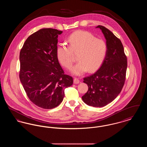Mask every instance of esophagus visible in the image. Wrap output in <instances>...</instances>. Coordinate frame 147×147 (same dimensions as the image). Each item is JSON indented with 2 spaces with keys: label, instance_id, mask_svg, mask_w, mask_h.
I'll use <instances>...</instances> for the list:
<instances>
[{
  "label": "esophagus",
  "instance_id": "1",
  "mask_svg": "<svg viewBox=\"0 0 147 147\" xmlns=\"http://www.w3.org/2000/svg\"><path fill=\"white\" fill-rule=\"evenodd\" d=\"M79 79H78L77 78H74V84H78V83H79Z\"/></svg>",
  "mask_w": 147,
  "mask_h": 147
}]
</instances>
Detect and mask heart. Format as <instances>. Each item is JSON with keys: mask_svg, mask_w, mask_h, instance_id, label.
Instances as JSON below:
<instances>
[{"mask_svg": "<svg viewBox=\"0 0 147 147\" xmlns=\"http://www.w3.org/2000/svg\"><path fill=\"white\" fill-rule=\"evenodd\" d=\"M68 46L59 45L56 49V56L59 63L70 69L77 55L78 62L73 68L72 73L80 75L86 70L92 72L98 69L105 61L108 51L106 42L97 38L86 31H77L69 36Z\"/></svg>", "mask_w": 147, "mask_h": 147, "instance_id": "obj_1", "label": "heart"}]
</instances>
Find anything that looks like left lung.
<instances>
[{
    "instance_id": "1",
    "label": "left lung",
    "mask_w": 147,
    "mask_h": 147,
    "mask_svg": "<svg viewBox=\"0 0 147 147\" xmlns=\"http://www.w3.org/2000/svg\"><path fill=\"white\" fill-rule=\"evenodd\" d=\"M97 28L105 36L108 51L99 69L84 78L83 82L89 88L82 99L88 105L100 107L111 102L122 90L126 80L127 58L119 38L103 26Z\"/></svg>"
}]
</instances>
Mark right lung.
Here are the masks:
<instances>
[{
  "label": "right lung",
  "instance_id": "1",
  "mask_svg": "<svg viewBox=\"0 0 147 147\" xmlns=\"http://www.w3.org/2000/svg\"><path fill=\"white\" fill-rule=\"evenodd\" d=\"M63 32L42 28L30 35L20 52L19 78L30 101L44 109L59 105L64 90L73 83L56 56L58 36Z\"/></svg>",
  "mask_w": 147,
  "mask_h": 147
}]
</instances>
